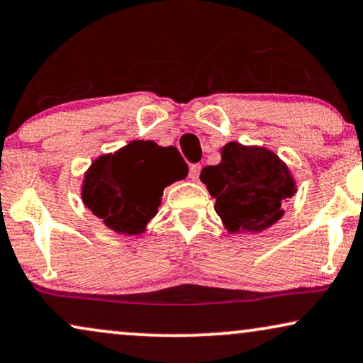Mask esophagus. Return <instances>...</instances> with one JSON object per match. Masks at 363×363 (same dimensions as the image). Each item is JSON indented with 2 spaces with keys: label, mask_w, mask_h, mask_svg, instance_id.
Segmentation results:
<instances>
[{
  "label": "esophagus",
  "mask_w": 363,
  "mask_h": 363,
  "mask_svg": "<svg viewBox=\"0 0 363 363\" xmlns=\"http://www.w3.org/2000/svg\"><path fill=\"white\" fill-rule=\"evenodd\" d=\"M201 174V164H192L189 167V179L191 181H197Z\"/></svg>",
  "instance_id": "esophagus-1"
}]
</instances>
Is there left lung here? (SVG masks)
<instances>
[{"label":"left lung","instance_id":"obj_1","mask_svg":"<svg viewBox=\"0 0 363 363\" xmlns=\"http://www.w3.org/2000/svg\"><path fill=\"white\" fill-rule=\"evenodd\" d=\"M201 181L230 234L267 230L282 219L284 202L297 192L291 169L277 154L235 141L220 147V162L202 169Z\"/></svg>","mask_w":363,"mask_h":363}]
</instances>
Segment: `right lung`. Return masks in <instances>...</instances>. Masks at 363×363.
<instances>
[{
  "label": "right lung",
  "instance_id": "1",
  "mask_svg": "<svg viewBox=\"0 0 363 363\" xmlns=\"http://www.w3.org/2000/svg\"><path fill=\"white\" fill-rule=\"evenodd\" d=\"M187 172L176 147L131 141L91 162L81 184V199L116 234H144L157 214L164 189Z\"/></svg>",
  "mask_w": 363,
  "mask_h": 363
}]
</instances>
